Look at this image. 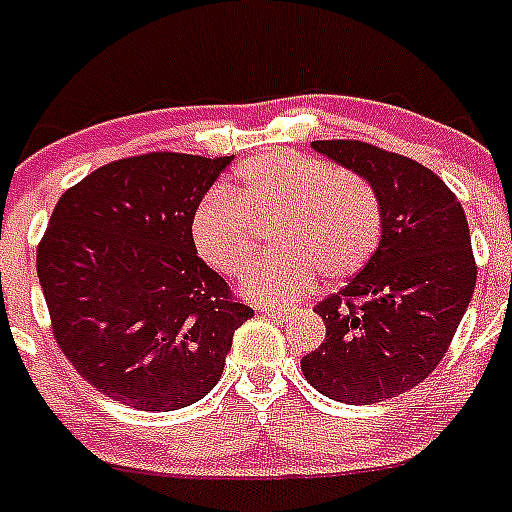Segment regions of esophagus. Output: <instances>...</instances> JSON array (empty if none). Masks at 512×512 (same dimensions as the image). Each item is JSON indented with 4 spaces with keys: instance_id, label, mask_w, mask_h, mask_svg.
Wrapping results in <instances>:
<instances>
[{
    "instance_id": "obj_1",
    "label": "esophagus",
    "mask_w": 512,
    "mask_h": 512,
    "mask_svg": "<svg viewBox=\"0 0 512 512\" xmlns=\"http://www.w3.org/2000/svg\"><path fill=\"white\" fill-rule=\"evenodd\" d=\"M260 312L268 317H273V320H286L289 317V309H281V307H270V304H263L260 307Z\"/></svg>"
}]
</instances>
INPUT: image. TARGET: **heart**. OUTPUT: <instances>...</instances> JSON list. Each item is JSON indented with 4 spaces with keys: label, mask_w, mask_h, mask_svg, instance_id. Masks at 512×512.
<instances>
[{
    "label": "heart",
    "mask_w": 512,
    "mask_h": 512,
    "mask_svg": "<svg viewBox=\"0 0 512 512\" xmlns=\"http://www.w3.org/2000/svg\"><path fill=\"white\" fill-rule=\"evenodd\" d=\"M276 216L273 255L252 263L239 289L255 302L289 304L315 289L320 273L346 281L367 265L380 239V205L362 176L328 161L270 150L234 171L192 216V242L205 263L234 276L255 252V226Z\"/></svg>",
    "instance_id": "obj_1"
}]
</instances>
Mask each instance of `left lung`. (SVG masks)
I'll return each mask as SVG.
<instances>
[{
    "label": "left lung",
    "mask_w": 512,
    "mask_h": 512,
    "mask_svg": "<svg viewBox=\"0 0 512 512\" xmlns=\"http://www.w3.org/2000/svg\"><path fill=\"white\" fill-rule=\"evenodd\" d=\"M312 148L372 187L380 244L315 307L325 341L302 356V372L333 401L367 406L419 385L445 356L474 296L471 234L458 197L422 163L359 140Z\"/></svg>",
    "instance_id": "8db88e82"
}]
</instances>
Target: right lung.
I'll list each match as a JSON object with an SVG mask.
<instances>
[{
	"label": "right lung",
	"instance_id": "obj_1",
	"mask_svg": "<svg viewBox=\"0 0 512 512\" xmlns=\"http://www.w3.org/2000/svg\"><path fill=\"white\" fill-rule=\"evenodd\" d=\"M234 156L145 153L59 197L38 244L54 338L106 398L176 411L216 388L252 317L197 257L192 216Z\"/></svg>",
	"mask_w": 512,
	"mask_h": 512
}]
</instances>
